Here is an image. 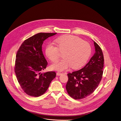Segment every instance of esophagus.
Here are the masks:
<instances>
[{"label": "esophagus", "mask_w": 121, "mask_h": 121, "mask_svg": "<svg viewBox=\"0 0 121 121\" xmlns=\"http://www.w3.org/2000/svg\"><path fill=\"white\" fill-rule=\"evenodd\" d=\"M62 74V73H61V72H57V73H56V75L57 76H60V75H61Z\"/></svg>", "instance_id": "34e87169"}]
</instances>
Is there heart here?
<instances>
[{"label": "heart", "mask_w": 121, "mask_h": 121, "mask_svg": "<svg viewBox=\"0 0 121 121\" xmlns=\"http://www.w3.org/2000/svg\"><path fill=\"white\" fill-rule=\"evenodd\" d=\"M54 42L57 47L53 43H49L46 47L47 57L55 62L60 57V52H64V58L51 65L53 70L62 71L71 66L74 69L81 67L87 62L91 55L90 44L77 37L63 36L56 38Z\"/></svg>", "instance_id": "b5f03b06"}]
</instances>
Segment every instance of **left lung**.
<instances>
[{
	"mask_svg": "<svg viewBox=\"0 0 121 121\" xmlns=\"http://www.w3.org/2000/svg\"><path fill=\"white\" fill-rule=\"evenodd\" d=\"M95 53L81 69L67 74V92L75 99H84L92 93L99 86L103 75L104 57L101 49L94 41Z\"/></svg>",
	"mask_w": 121,
	"mask_h": 121,
	"instance_id": "left-lung-1",
	"label": "left lung"
}]
</instances>
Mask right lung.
<instances>
[{
  "label": "right lung",
  "mask_w": 121,
  "mask_h": 121,
  "mask_svg": "<svg viewBox=\"0 0 121 121\" xmlns=\"http://www.w3.org/2000/svg\"><path fill=\"white\" fill-rule=\"evenodd\" d=\"M56 33H38L25 40L17 51L14 71L22 90L27 95L37 97L47 90L56 77L54 71L41 73L47 62L42 51L45 40Z\"/></svg>",
  "instance_id": "add662e5"
}]
</instances>
